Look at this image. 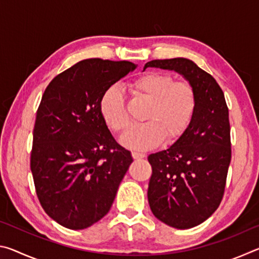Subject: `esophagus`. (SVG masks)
I'll use <instances>...</instances> for the list:
<instances>
[{"label": "esophagus", "instance_id": "obj_1", "mask_svg": "<svg viewBox=\"0 0 259 259\" xmlns=\"http://www.w3.org/2000/svg\"><path fill=\"white\" fill-rule=\"evenodd\" d=\"M131 155H133L134 159H143V157H145V154H143V153L137 152V151H134L131 153Z\"/></svg>", "mask_w": 259, "mask_h": 259}]
</instances>
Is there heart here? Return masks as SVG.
<instances>
[{
    "instance_id": "obj_1",
    "label": "heart",
    "mask_w": 259,
    "mask_h": 259,
    "mask_svg": "<svg viewBox=\"0 0 259 259\" xmlns=\"http://www.w3.org/2000/svg\"><path fill=\"white\" fill-rule=\"evenodd\" d=\"M135 97L150 103L143 120L145 123L134 126L121 139V144L134 150H148L177 140L185 133L196 109V94L188 82H175L169 74L150 72L130 83ZM100 113L105 123L115 134H123L129 128L130 117L125 99L116 87L105 91L100 99Z\"/></svg>"
}]
</instances>
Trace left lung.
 Wrapping results in <instances>:
<instances>
[{
	"mask_svg": "<svg viewBox=\"0 0 259 259\" xmlns=\"http://www.w3.org/2000/svg\"><path fill=\"white\" fill-rule=\"evenodd\" d=\"M175 71L194 88L196 109L185 133L166 150L148 155L147 198L154 216L179 230L200 225L224 195L231 162L229 108L216 80L186 58L157 59L144 66Z\"/></svg>",
	"mask_w": 259,
	"mask_h": 259,
	"instance_id": "obj_1",
	"label": "left lung"
}]
</instances>
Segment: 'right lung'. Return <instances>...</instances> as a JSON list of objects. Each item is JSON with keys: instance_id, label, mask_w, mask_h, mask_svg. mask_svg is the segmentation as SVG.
Returning a JSON list of instances; mask_svg holds the SVG:
<instances>
[{"instance_id": "1", "label": "right lung", "mask_w": 259, "mask_h": 259, "mask_svg": "<svg viewBox=\"0 0 259 259\" xmlns=\"http://www.w3.org/2000/svg\"><path fill=\"white\" fill-rule=\"evenodd\" d=\"M130 61L84 59L47 87L36 113L30 170L45 211L61 226L100 221L133 162L100 113L109 87L136 69Z\"/></svg>"}]
</instances>
